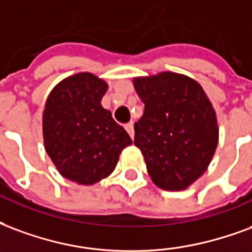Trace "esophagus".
I'll return each mask as SVG.
<instances>
[{
    "label": "esophagus",
    "instance_id": "1",
    "mask_svg": "<svg viewBox=\"0 0 252 252\" xmlns=\"http://www.w3.org/2000/svg\"><path fill=\"white\" fill-rule=\"evenodd\" d=\"M126 132L129 133V136H131L132 139H133V136H135V131H133V121H129V123H126Z\"/></svg>",
    "mask_w": 252,
    "mask_h": 252
}]
</instances>
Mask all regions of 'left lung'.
Instances as JSON below:
<instances>
[{"label": "left lung", "instance_id": "obj_1", "mask_svg": "<svg viewBox=\"0 0 252 252\" xmlns=\"http://www.w3.org/2000/svg\"><path fill=\"white\" fill-rule=\"evenodd\" d=\"M144 102L135 123V145L151 180L165 191H182L206 172L219 141L216 112L196 80L175 72L135 77Z\"/></svg>", "mask_w": 252, "mask_h": 252}]
</instances>
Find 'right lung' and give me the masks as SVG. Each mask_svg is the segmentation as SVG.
<instances>
[{"label":"right lung","instance_id":"1","mask_svg":"<svg viewBox=\"0 0 252 252\" xmlns=\"http://www.w3.org/2000/svg\"><path fill=\"white\" fill-rule=\"evenodd\" d=\"M108 84L80 72L60 81L46 98L42 136L61 176L81 186L108 178L132 139L101 105Z\"/></svg>","mask_w":252,"mask_h":252}]
</instances>
